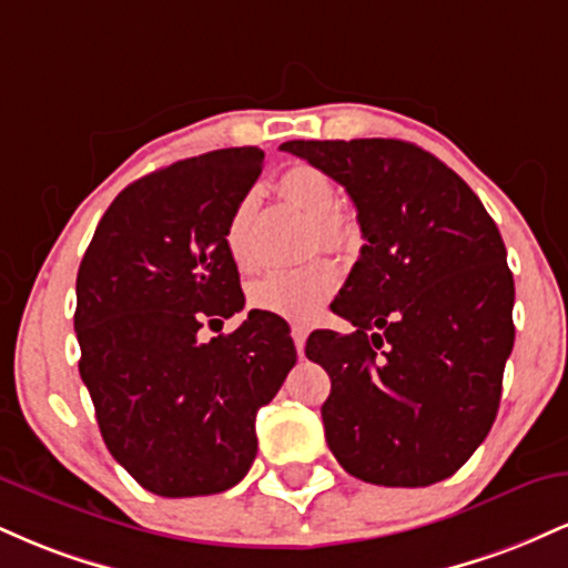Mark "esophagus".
<instances>
[{"label": "esophagus", "instance_id": "1", "mask_svg": "<svg viewBox=\"0 0 568 568\" xmlns=\"http://www.w3.org/2000/svg\"><path fill=\"white\" fill-rule=\"evenodd\" d=\"M306 334H310V331H306L304 325H291V336H293V344H296V352H298V355H304Z\"/></svg>", "mask_w": 568, "mask_h": 568}]
</instances>
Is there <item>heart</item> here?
Returning <instances> with one entry per match:
<instances>
[{
  "label": "heart",
  "instance_id": "obj_1",
  "mask_svg": "<svg viewBox=\"0 0 568 568\" xmlns=\"http://www.w3.org/2000/svg\"><path fill=\"white\" fill-rule=\"evenodd\" d=\"M277 194L296 211L315 219L317 243L325 247L344 251L355 243V226L336 211L338 192L334 181L323 171L312 165H293L277 179ZM258 197L256 192H247L234 202L230 219L224 226V245L230 253L232 264L240 272L256 270L258 256L253 247V221H256ZM338 288V270L325 258L310 262L293 270H272L264 277L253 280L247 288V302L256 310L270 312V315L285 317V321L310 323L315 321Z\"/></svg>",
  "mask_w": 568,
  "mask_h": 568
}]
</instances>
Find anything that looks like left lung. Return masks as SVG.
<instances>
[{"label":"left lung","instance_id":"1","mask_svg":"<svg viewBox=\"0 0 568 568\" xmlns=\"http://www.w3.org/2000/svg\"><path fill=\"white\" fill-rule=\"evenodd\" d=\"M338 181L366 237L331 310L352 334L312 331L328 371L325 440L376 486H429L470 459L497 419L515 285L501 234L452 168L397 139L285 141Z\"/></svg>","mask_w":568,"mask_h":568}]
</instances>
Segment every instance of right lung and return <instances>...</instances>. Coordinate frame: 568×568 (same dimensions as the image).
Returning <instances> with one entry per match:
<instances>
[{
    "mask_svg": "<svg viewBox=\"0 0 568 568\" xmlns=\"http://www.w3.org/2000/svg\"><path fill=\"white\" fill-rule=\"evenodd\" d=\"M256 146L219 149L116 194L77 272L80 376L103 443L146 491L205 497L256 459V414L296 363L283 317L245 306L224 245L234 202L262 173Z\"/></svg>",
    "mask_w": 568,
    "mask_h": 568,
    "instance_id": "1",
    "label": "right lung"
}]
</instances>
